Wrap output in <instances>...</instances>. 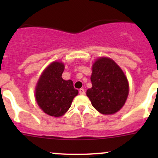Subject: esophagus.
Segmentation results:
<instances>
[{"label": "esophagus", "mask_w": 158, "mask_h": 158, "mask_svg": "<svg viewBox=\"0 0 158 158\" xmlns=\"http://www.w3.org/2000/svg\"><path fill=\"white\" fill-rule=\"evenodd\" d=\"M79 92L80 95H84V94H85V90H84L83 89H80L79 90Z\"/></svg>", "instance_id": "obj_1"}]
</instances>
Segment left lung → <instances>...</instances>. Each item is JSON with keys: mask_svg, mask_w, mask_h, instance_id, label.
<instances>
[{"mask_svg": "<svg viewBox=\"0 0 158 158\" xmlns=\"http://www.w3.org/2000/svg\"><path fill=\"white\" fill-rule=\"evenodd\" d=\"M91 81L92 87L86 95L97 111L111 114L122 109L128 95V82L112 60L106 57L97 60L92 66Z\"/></svg>", "mask_w": 158, "mask_h": 158, "instance_id": "8db88e82", "label": "left lung"}]
</instances>
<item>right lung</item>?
Here are the masks:
<instances>
[{
    "label": "right lung",
    "mask_w": 158,
    "mask_h": 158,
    "mask_svg": "<svg viewBox=\"0 0 158 158\" xmlns=\"http://www.w3.org/2000/svg\"><path fill=\"white\" fill-rule=\"evenodd\" d=\"M64 65L54 62L41 75L36 88L38 105L50 116L60 117L71 106L73 98L78 94L72 80H64L62 74Z\"/></svg>",
    "instance_id": "add662e5"
}]
</instances>
